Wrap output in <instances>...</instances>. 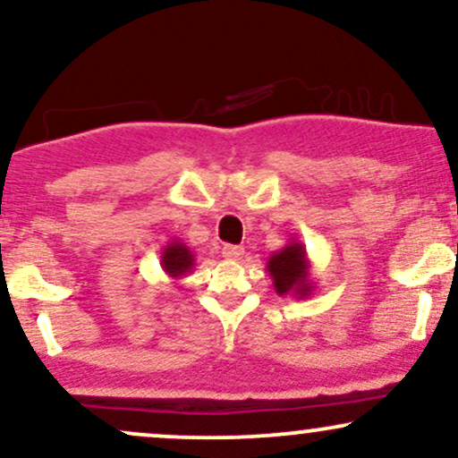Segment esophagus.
Wrapping results in <instances>:
<instances>
[{
	"instance_id": "1",
	"label": "esophagus",
	"mask_w": 458,
	"mask_h": 458,
	"mask_svg": "<svg viewBox=\"0 0 458 458\" xmlns=\"http://www.w3.org/2000/svg\"><path fill=\"white\" fill-rule=\"evenodd\" d=\"M222 254H224V259H228V260H241L243 259L245 250L239 245H225L222 250Z\"/></svg>"
}]
</instances>
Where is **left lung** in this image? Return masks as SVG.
Wrapping results in <instances>:
<instances>
[{
    "label": "left lung",
    "instance_id": "1",
    "mask_svg": "<svg viewBox=\"0 0 458 458\" xmlns=\"http://www.w3.org/2000/svg\"><path fill=\"white\" fill-rule=\"evenodd\" d=\"M267 273H269L273 288L280 297L308 299L314 293V280L310 276V260L306 245L301 241L291 239L280 251H273L267 260Z\"/></svg>",
    "mask_w": 458,
    "mask_h": 458
}]
</instances>
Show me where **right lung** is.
Segmentation results:
<instances>
[{
  "mask_svg": "<svg viewBox=\"0 0 458 458\" xmlns=\"http://www.w3.org/2000/svg\"><path fill=\"white\" fill-rule=\"evenodd\" d=\"M196 267V259L193 251L182 243V241L172 239L170 243L163 247L161 251V269L170 280H182L187 273L193 271Z\"/></svg>",
  "mask_w": 458,
  "mask_h": 458,
  "instance_id": "add662e5",
  "label": "right lung"
}]
</instances>
